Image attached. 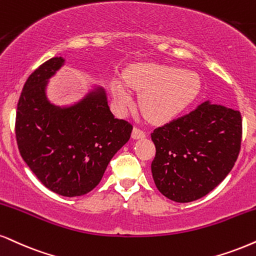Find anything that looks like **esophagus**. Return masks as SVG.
<instances>
[{"mask_svg":"<svg viewBox=\"0 0 256 256\" xmlns=\"http://www.w3.org/2000/svg\"><path fill=\"white\" fill-rule=\"evenodd\" d=\"M132 138H133L134 140H138V138H146V133H144L142 129L135 127L133 129V133H132Z\"/></svg>","mask_w":256,"mask_h":256,"instance_id":"1","label":"esophagus"}]
</instances>
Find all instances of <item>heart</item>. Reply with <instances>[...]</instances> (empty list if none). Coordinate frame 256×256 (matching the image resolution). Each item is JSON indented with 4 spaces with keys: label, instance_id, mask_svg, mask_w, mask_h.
I'll return each mask as SVG.
<instances>
[{
    "label": "heart",
    "instance_id": "1",
    "mask_svg": "<svg viewBox=\"0 0 256 256\" xmlns=\"http://www.w3.org/2000/svg\"><path fill=\"white\" fill-rule=\"evenodd\" d=\"M124 80L129 88L142 92L141 112L148 121L154 123L172 121L180 115L194 102L200 89V82L196 74L156 64L130 66ZM112 91L120 109L124 110L133 104V98L122 82H114Z\"/></svg>",
    "mask_w": 256,
    "mask_h": 256
}]
</instances>
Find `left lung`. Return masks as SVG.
<instances>
[{
  "instance_id": "8db88e82",
  "label": "left lung",
  "mask_w": 256,
  "mask_h": 256,
  "mask_svg": "<svg viewBox=\"0 0 256 256\" xmlns=\"http://www.w3.org/2000/svg\"><path fill=\"white\" fill-rule=\"evenodd\" d=\"M152 174L158 190L178 203L200 200L229 174L241 150L238 110L209 100L156 128Z\"/></svg>"
}]
</instances>
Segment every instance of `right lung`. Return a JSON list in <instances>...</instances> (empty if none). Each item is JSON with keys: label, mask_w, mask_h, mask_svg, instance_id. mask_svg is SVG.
<instances>
[{"label": "right lung", "mask_w": 256, "mask_h": 256, "mask_svg": "<svg viewBox=\"0 0 256 256\" xmlns=\"http://www.w3.org/2000/svg\"><path fill=\"white\" fill-rule=\"evenodd\" d=\"M64 64L54 56L32 74L20 94L15 120L22 159L47 188L65 197L94 190L133 126L115 118L103 89L68 108L47 100V80Z\"/></svg>", "instance_id": "1"}]
</instances>
